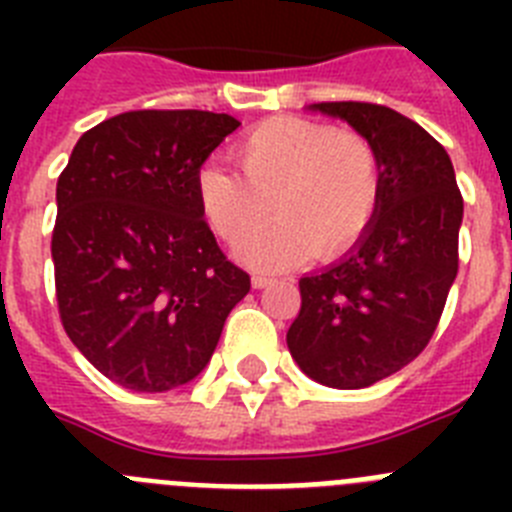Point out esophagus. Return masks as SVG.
Returning a JSON list of instances; mask_svg holds the SVG:
<instances>
[{
  "mask_svg": "<svg viewBox=\"0 0 512 512\" xmlns=\"http://www.w3.org/2000/svg\"><path fill=\"white\" fill-rule=\"evenodd\" d=\"M251 284H253V289H264L271 284V277H264V274H253Z\"/></svg>",
  "mask_w": 512,
  "mask_h": 512,
  "instance_id": "1",
  "label": "esophagus"
}]
</instances>
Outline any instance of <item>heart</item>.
Listing matches in <instances>:
<instances>
[{"instance_id":"b5f03b06","label":"heart","mask_w":512,"mask_h":512,"mask_svg":"<svg viewBox=\"0 0 512 512\" xmlns=\"http://www.w3.org/2000/svg\"><path fill=\"white\" fill-rule=\"evenodd\" d=\"M243 179L223 166L197 176L202 215L230 248H241L278 212V223L238 253L251 269L330 261L369 233L382 200V161L364 135L328 122L271 117L233 151Z\"/></svg>"}]
</instances>
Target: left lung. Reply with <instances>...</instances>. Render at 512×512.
<instances>
[{"label": "left lung", "instance_id": "8db88e82", "mask_svg": "<svg viewBox=\"0 0 512 512\" xmlns=\"http://www.w3.org/2000/svg\"><path fill=\"white\" fill-rule=\"evenodd\" d=\"M307 110L348 122L372 143L382 200L343 259L300 279L287 346L315 382L361 390L400 372L431 341L459 269L464 202L449 153L418 122L369 102Z\"/></svg>", "mask_w": 512, "mask_h": 512}]
</instances>
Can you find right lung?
<instances>
[{"instance_id":"obj_1","label":"right lung","mask_w":512,"mask_h":512,"mask_svg":"<svg viewBox=\"0 0 512 512\" xmlns=\"http://www.w3.org/2000/svg\"><path fill=\"white\" fill-rule=\"evenodd\" d=\"M238 125L202 110L122 112L81 135L58 176L61 323L125 390L169 392L200 377L251 289L197 200L202 164Z\"/></svg>"}]
</instances>
